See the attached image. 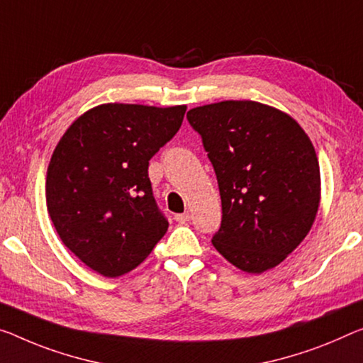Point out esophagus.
I'll use <instances>...</instances> for the list:
<instances>
[{
	"label": "esophagus",
	"instance_id": "1",
	"mask_svg": "<svg viewBox=\"0 0 363 363\" xmlns=\"http://www.w3.org/2000/svg\"><path fill=\"white\" fill-rule=\"evenodd\" d=\"M174 219L178 222V224H186V222H189V219H191V216H189L188 213H183V214H175Z\"/></svg>",
	"mask_w": 363,
	"mask_h": 363
}]
</instances>
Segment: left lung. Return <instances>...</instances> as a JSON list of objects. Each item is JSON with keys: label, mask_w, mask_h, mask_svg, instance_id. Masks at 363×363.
I'll return each instance as SVG.
<instances>
[{"label": "left lung", "mask_w": 363, "mask_h": 363, "mask_svg": "<svg viewBox=\"0 0 363 363\" xmlns=\"http://www.w3.org/2000/svg\"><path fill=\"white\" fill-rule=\"evenodd\" d=\"M214 167L222 222L214 248L238 269L261 274L310 232L321 198L320 165L292 116L253 100H224L186 113Z\"/></svg>", "instance_id": "left-lung-1"}]
</instances>
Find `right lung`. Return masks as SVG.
I'll return each mask as SVG.
<instances>
[{
    "instance_id": "obj_1",
    "label": "right lung",
    "mask_w": 363,
    "mask_h": 363,
    "mask_svg": "<svg viewBox=\"0 0 363 363\" xmlns=\"http://www.w3.org/2000/svg\"><path fill=\"white\" fill-rule=\"evenodd\" d=\"M186 105L104 104L72 123L47 170V208L58 235L105 277L135 269L165 235L149 160L180 130Z\"/></svg>"
}]
</instances>
